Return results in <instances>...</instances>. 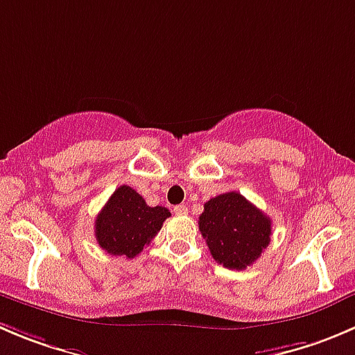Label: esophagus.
<instances>
[{"mask_svg": "<svg viewBox=\"0 0 355 355\" xmlns=\"http://www.w3.org/2000/svg\"><path fill=\"white\" fill-rule=\"evenodd\" d=\"M187 211H189V208L185 205H178L173 208L175 215H187Z\"/></svg>", "mask_w": 355, "mask_h": 355, "instance_id": "obj_1", "label": "esophagus"}]
</instances>
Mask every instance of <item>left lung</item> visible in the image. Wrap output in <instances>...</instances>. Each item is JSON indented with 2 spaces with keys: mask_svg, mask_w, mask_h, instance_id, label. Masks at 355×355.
Returning <instances> with one entry per match:
<instances>
[{
  "mask_svg": "<svg viewBox=\"0 0 355 355\" xmlns=\"http://www.w3.org/2000/svg\"><path fill=\"white\" fill-rule=\"evenodd\" d=\"M199 230L215 261L244 270L269 246L272 222L239 192H225L205 202Z\"/></svg>",
  "mask_w": 355,
  "mask_h": 355,
  "instance_id": "8db88e82",
  "label": "left lung"
}]
</instances>
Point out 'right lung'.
<instances>
[{
	"label": "right lung",
	"instance_id": "right-lung-1",
	"mask_svg": "<svg viewBox=\"0 0 355 355\" xmlns=\"http://www.w3.org/2000/svg\"><path fill=\"white\" fill-rule=\"evenodd\" d=\"M170 215L164 206L153 208L135 189L121 185L97 215L95 237L109 254L133 258L153 241Z\"/></svg>",
	"mask_w": 355,
	"mask_h": 355
}]
</instances>
